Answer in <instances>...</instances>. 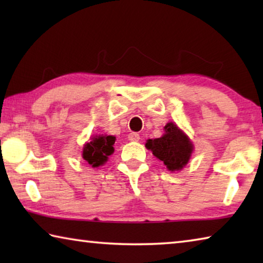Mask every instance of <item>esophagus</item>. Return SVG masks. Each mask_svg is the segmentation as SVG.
<instances>
[{
  "mask_svg": "<svg viewBox=\"0 0 263 263\" xmlns=\"http://www.w3.org/2000/svg\"><path fill=\"white\" fill-rule=\"evenodd\" d=\"M140 139V136L138 135L137 132H131L130 135H128V140H131V141H138Z\"/></svg>",
  "mask_w": 263,
  "mask_h": 263,
  "instance_id": "obj_1",
  "label": "esophagus"
}]
</instances>
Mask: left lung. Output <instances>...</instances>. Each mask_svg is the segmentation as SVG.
<instances>
[{
  "mask_svg": "<svg viewBox=\"0 0 263 263\" xmlns=\"http://www.w3.org/2000/svg\"><path fill=\"white\" fill-rule=\"evenodd\" d=\"M164 131L166 133L161 138L148 139L146 147L163 161L169 171H180L189 161L193 153V144L174 123H168Z\"/></svg>",
  "mask_w": 263,
  "mask_h": 263,
  "instance_id": "1",
  "label": "left lung"
}]
</instances>
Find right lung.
<instances>
[{"instance_id": "add662e5", "label": "right lung", "mask_w": 263, "mask_h": 263, "mask_svg": "<svg viewBox=\"0 0 263 263\" xmlns=\"http://www.w3.org/2000/svg\"><path fill=\"white\" fill-rule=\"evenodd\" d=\"M115 137L99 136L92 138L90 142L84 145L82 157L91 167H99L108 160L109 155L114 153Z\"/></svg>"}]
</instances>
